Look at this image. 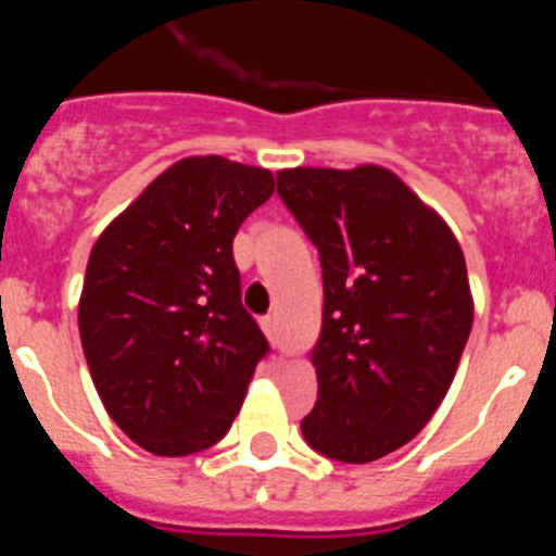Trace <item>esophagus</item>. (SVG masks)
Listing matches in <instances>:
<instances>
[{
	"mask_svg": "<svg viewBox=\"0 0 556 556\" xmlns=\"http://www.w3.org/2000/svg\"><path fill=\"white\" fill-rule=\"evenodd\" d=\"M262 328H264V333H267L269 342H275V339H278V317H275V314H267V317H264Z\"/></svg>",
	"mask_w": 556,
	"mask_h": 556,
	"instance_id": "obj_1",
	"label": "esophagus"
}]
</instances>
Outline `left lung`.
Masks as SVG:
<instances>
[{
    "label": "left lung",
    "mask_w": 556,
    "mask_h": 556,
    "mask_svg": "<svg viewBox=\"0 0 556 556\" xmlns=\"http://www.w3.org/2000/svg\"><path fill=\"white\" fill-rule=\"evenodd\" d=\"M278 194L320 250L314 451L365 465L392 454L443 404L473 326L454 230L376 164L278 172Z\"/></svg>",
    "instance_id": "left-lung-1"
}]
</instances>
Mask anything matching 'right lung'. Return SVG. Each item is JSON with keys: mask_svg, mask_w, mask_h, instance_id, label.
<instances>
[{"mask_svg": "<svg viewBox=\"0 0 556 556\" xmlns=\"http://www.w3.org/2000/svg\"><path fill=\"white\" fill-rule=\"evenodd\" d=\"M273 172L191 155L172 164L91 248L77 326L111 420L155 456L211 448L269 351L244 312L233 236L273 198Z\"/></svg>", "mask_w": 556, "mask_h": 556, "instance_id": "right-lung-1", "label": "right lung"}]
</instances>
